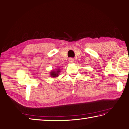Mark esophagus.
<instances>
[{
	"label": "esophagus",
	"instance_id": "obj_1",
	"mask_svg": "<svg viewBox=\"0 0 129 129\" xmlns=\"http://www.w3.org/2000/svg\"><path fill=\"white\" fill-rule=\"evenodd\" d=\"M73 61H74L73 58H69V62L70 63H73Z\"/></svg>",
	"mask_w": 129,
	"mask_h": 129
}]
</instances>
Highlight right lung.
<instances>
[{
	"instance_id": "obj_1",
	"label": "right lung",
	"mask_w": 129,
	"mask_h": 129,
	"mask_svg": "<svg viewBox=\"0 0 129 129\" xmlns=\"http://www.w3.org/2000/svg\"><path fill=\"white\" fill-rule=\"evenodd\" d=\"M60 71V69H58L57 71H52L51 72V76L53 77H56L58 76V73H59Z\"/></svg>"
}]
</instances>
